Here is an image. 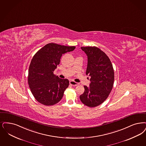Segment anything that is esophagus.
Here are the masks:
<instances>
[{
    "instance_id": "34e87169",
    "label": "esophagus",
    "mask_w": 146,
    "mask_h": 146,
    "mask_svg": "<svg viewBox=\"0 0 146 146\" xmlns=\"http://www.w3.org/2000/svg\"><path fill=\"white\" fill-rule=\"evenodd\" d=\"M70 85H72V86H77V85H79V84L78 83H77V82H74V81H73V80H71L70 82Z\"/></svg>"
}]
</instances>
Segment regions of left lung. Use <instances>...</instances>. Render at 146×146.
Listing matches in <instances>:
<instances>
[{
    "instance_id": "1",
    "label": "left lung",
    "mask_w": 146,
    "mask_h": 146,
    "mask_svg": "<svg viewBox=\"0 0 146 146\" xmlns=\"http://www.w3.org/2000/svg\"><path fill=\"white\" fill-rule=\"evenodd\" d=\"M88 56L86 74L91 77L89 86H84L85 91L80 96L84 105L91 108L103 103L113 88L114 70L109 57L96 47H81Z\"/></svg>"
}]
</instances>
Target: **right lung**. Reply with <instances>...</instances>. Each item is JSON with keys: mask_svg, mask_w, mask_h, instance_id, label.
Masks as SVG:
<instances>
[{"mask_svg": "<svg viewBox=\"0 0 146 146\" xmlns=\"http://www.w3.org/2000/svg\"><path fill=\"white\" fill-rule=\"evenodd\" d=\"M76 47L48 43L35 54L30 64L28 84L35 99L42 104L50 106L62 99L69 80L54 74L63 54Z\"/></svg>", "mask_w": 146, "mask_h": 146, "instance_id": "add662e5", "label": "right lung"}]
</instances>
